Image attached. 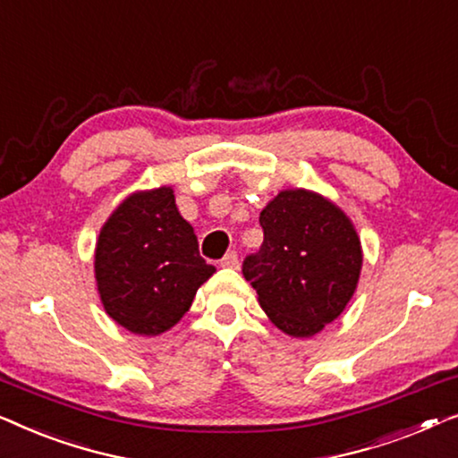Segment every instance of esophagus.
Segmentation results:
<instances>
[{
    "label": "esophagus",
    "instance_id": "esophagus-1",
    "mask_svg": "<svg viewBox=\"0 0 458 458\" xmlns=\"http://www.w3.org/2000/svg\"><path fill=\"white\" fill-rule=\"evenodd\" d=\"M223 268H240V259H237V252H227L225 259L221 260Z\"/></svg>",
    "mask_w": 458,
    "mask_h": 458
}]
</instances>
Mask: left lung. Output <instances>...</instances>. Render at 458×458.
Returning a JSON list of instances; mask_svg holds the SVG:
<instances>
[{
  "instance_id": "obj_1",
  "label": "left lung",
  "mask_w": 458,
  "mask_h": 458,
  "mask_svg": "<svg viewBox=\"0 0 458 458\" xmlns=\"http://www.w3.org/2000/svg\"><path fill=\"white\" fill-rule=\"evenodd\" d=\"M260 227L265 242L246 256L243 277L284 334H318L359 284L362 250L352 221L315 191L285 190L260 212Z\"/></svg>"
}]
</instances>
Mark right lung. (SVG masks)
Returning a JSON list of instances; mask_svg holds the SVG:
<instances>
[{
	"instance_id": "right-lung-1",
	"label": "right lung",
	"mask_w": 458,
	"mask_h": 458,
	"mask_svg": "<svg viewBox=\"0 0 458 458\" xmlns=\"http://www.w3.org/2000/svg\"><path fill=\"white\" fill-rule=\"evenodd\" d=\"M179 215L171 187L131 193L104 223L96 243V281L104 310L137 335H160L190 310L215 273Z\"/></svg>"
}]
</instances>
